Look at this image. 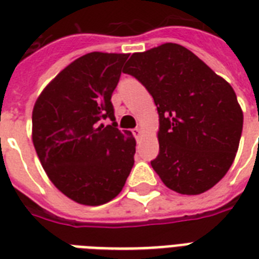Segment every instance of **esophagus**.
Segmentation results:
<instances>
[{
    "mask_svg": "<svg viewBox=\"0 0 259 259\" xmlns=\"http://www.w3.org/2000/svg\"><path fill=\"white\" fill-rule=\"evenodd\" d=\"M141 134H142V132L140 127H136V129H133V136L137 138V140H140V138H141Z\"/></svg>",
    "mask_w": 259,
    "mask_h": 259,
    "instance_id": "34e87169",
    "label": "esophagus"
}]
</instances>
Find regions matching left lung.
<instances>
[{
    "label": "left lung",
    "instance_id": "8db88e82",
    "mask_svg": "<svg viewBox=\"0 0 259 259\" xmlns=\"http://www.w3.org/2000/svg\"><path fill=\"white\" fill-rule=\"evenodd\" d=\"M123 72L157 106L160 152L150 164L162 183L183 195L212 188L233 164L243 127L233 87L173 42L133 54Z\"/></svg>",
    "mask_w": 259,
    "mask_h": 259
}]
</instances>
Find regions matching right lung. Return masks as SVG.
Masks as SVG:
<instances>
[{"label": "right lung", "instance_id": "right-lung-1", "mask_svg": "<svg viewBox=\"0 0 259 259\" xmlns=\"http://www.w3.org/2000/svg\"><path fill=\"white\" fill-rule=\"evenodd\" d=\"M129 55L91 52L42 90L32 140L55 187L76 203L101 205L121 192L134 165L136 140L117 127L111 95ZM103 119L112 123L105 125Z\"/></svg>", "mask_w": 259, "mask_h": 259}]
</instances>
